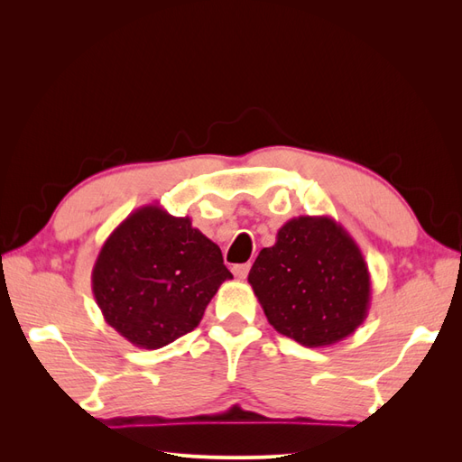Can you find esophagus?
Listing matches in <instances>:
<instances>
[{"label":"esophagus","mask_w":462,"mask_h":462,"mask_svg":"<svg viewBox=\"0 0 462 462\" xmlns=\"http://www.w3.org/2000/svg\"><path fill=\"white\" fill-rule=\"evenodd\" d=\"M248 272H250V263H236V265H233V273L239 277V279H245L248 275Z\"/></svg>","instance_id":"34e87169"}]
</instances>
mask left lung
Returning a JSON list of instances; mask_svg holds the SVG:
<instances>
[{
	"mask_svg": "<svg viewBox=\"0 0 462 462\" xmlns=\"http://www.w3.org/2000/svg\"><path fill=\"white\" fill-rule=\"evenodd\" d=\"M248 283L273 329L304 346L343 341L370 310L368 263L329 216L289 219L260 250Z\"/></svg>",
	"mask_w": 462,
	"mask_h": 462,
	"instance_id": "8db88e82",
	"label": "left lung"
}]
</instances>
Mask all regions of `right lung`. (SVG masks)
<instances>
[{
	"label": "right lung",
	"mask_w": 462,
	"mask_h": 462,
	"mask_svg": "<svg viewBox=\"0 0 462 462\" xmlns=\"http://www.w3.org/2000/svg\"><path fill=\"white\" fill-rule=\"evenodd\" d=\"M233 279L221 250L189 216L158 204L134 209L111 231L92 268L106 324L134 346L162 348L200 324L219 285Z\"/></svg>",
	"instance_id": "right-lung-1"
}]
</instances>
